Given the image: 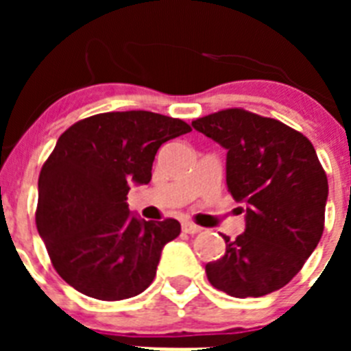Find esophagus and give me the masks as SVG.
<instances>
[{
	"label": "esophagus",
	"instance_id": "esophagus-1",
	"mask_svg": "<svg viewBox=\"0 0 351 351\" xmlns=\"http://www.w3.org/2000/svg\"><path fill=\"white\" fill-rule=\"evenodd\" d=\"M182 232H184V234L195 235V234H198V232H202V228H200L198 225H195V223H191V221H184V223H182Z\"/></svg>",
	"mask_w": 351,
	"mask_h": 351
}]
</instances>
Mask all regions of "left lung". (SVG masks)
<instances>
[{"label": "left lung", "instance_id": "obj_1", "mask_svg": "<svg viewBox=\"0 0 351 351\" xmlns=\"http://www.w3.org/2000/svg\"><path fill=\"white\" fill-rule=\"evenodd\" d=\"M193 128L226 149V186L246 206V230L225 239V255L206 265L214 288L237 299L280 290L320 243L327 173L308 137L271 117L225 108Z\"/></svg>", "mask_w": 351, "mask_h": 351}]
</instances>
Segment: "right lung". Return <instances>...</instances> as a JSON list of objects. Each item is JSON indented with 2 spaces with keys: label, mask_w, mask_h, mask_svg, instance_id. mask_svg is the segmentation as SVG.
<instances>
[{
  "label": "right lung",
  "mask_w": 351,
  "mask_h": 351,
  "mask_svg": "<svg viewBox=\"0 0 351 351\" xmlns=\"http://www.w3.org/2000/svg\"><path fill=\"white\" fill-rule=\"evenodd\" d=\"M190 125L147 110L77 121L58 138L38 178L36 228L56 272L98 300L135 297L153 283L161 250L181 234L178 219L130 214V186L147 184L163 142Z\"/></svg>",
  "instance_id": "add662e5"
}]
</instances>
